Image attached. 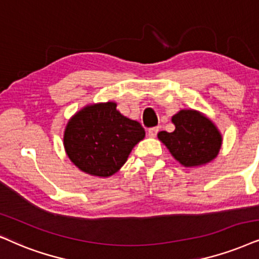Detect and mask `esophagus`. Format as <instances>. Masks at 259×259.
<instances>
[{
  "label": "esophagus",
  "instance_id": "obj_1",
  "mask_svg": "<svg viewBox=\"0 0 259 259\" xmlns=\"http://www.w3.org/2000/svg\"><path fill=\"white\" fill-rule=\"evenodd\" d=\"M158 133H159V127L158 126L152 127V129L148 130V136L152 137V139H154V137L158 135Z\"/></svg>",
  "mask_w": 259,
  "mask_h": 259
}]
</instances>
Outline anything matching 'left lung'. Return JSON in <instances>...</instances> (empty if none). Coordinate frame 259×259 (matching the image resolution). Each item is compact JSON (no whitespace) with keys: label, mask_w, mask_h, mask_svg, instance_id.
<instances>
[{"label":"left lung","mask_w":259,"mask_h":259,"mask_svg":"<svg viewBox=\"0 0 259 259\" xmlns=\"http://www.w3.org/2000/svg\"><path fill=\"white\" fill-rule=\"evenodd\" d=\"M173 133L160 132L158 139L184 167H201L220 153L222 135L215 123L194 109H183L172 116Z\"/></svg>","instance_id":"obj_1"}]
</instances>
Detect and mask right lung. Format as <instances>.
I'll return each mask as SVG.
<instances>
[{
  "label": "right lung",
  "mask_w": 259,
  "mask_h": 259,
  "mask_svg": "<svg viewBox=\"0 0 259 259\" xmlns=\"http://www.w3.org/2000/svg\"><path fill=\"white\" fill-rule=\"evenodd\" d=\"M145 136V129L137 120L123 116L114 101H107L88 104L68 120L63 146L78 169L107 178L119 171Z\"/></svg>",
  "instance_id": "obj_1"
}]
</instances>
